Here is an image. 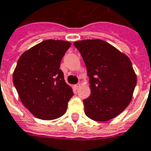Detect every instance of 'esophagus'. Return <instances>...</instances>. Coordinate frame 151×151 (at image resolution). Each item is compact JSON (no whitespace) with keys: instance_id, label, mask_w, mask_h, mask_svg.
Returning <instances> with one entry per match:
<instances>
[{"instance_id":"esophagus-1","label":"esophagus","mask_w":151,"mask_h":151,"mask_svg":"<svg viewBox=\"0 0 151 151\" xmlns=\"http://www.w3.org/2000/svg\"><path fill=\"white\" fill-rule=\"evenodd\" d=\"M79 86H80V85H79V84H77V85H75V86H74V89L78 90V88H79Z\"/></svg>"}]
</instances>
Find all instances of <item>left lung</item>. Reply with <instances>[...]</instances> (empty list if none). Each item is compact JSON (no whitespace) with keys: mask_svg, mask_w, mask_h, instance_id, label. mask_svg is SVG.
<instances>
[{"mask_svg":"<svg viewBox=\"0 0 151 151\" xmlns=\"http://www.w3.org/2000/svg\"><path fill=\"white\" fill-rule=\"evenodd\" d=\"M86 64L91 95L84 99L85 113L105 122L119 115L130 104L137 76L130 59L102 40L73 43Z\"/></svg>","mask_w":151,"mask_h":151,"instance_id":"left-lung-1","label":"left lung"}]
</instances>
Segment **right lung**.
<instances>
[{
    "instance_id": "add662e5",
    "label": "right lung",
    "mask_w": 151,
    "mask_h": 151,
    "mask_svg": "<svg viewBox=\"0 0 151 151\" xmlns=\"http://www.w3.org/2000/svg\"><path fill=\"white\" fill-rule=\"evenodd\" d=\"M71 47L64 40H47L23 52L13 74V82L24 106L36 117L52 120L63 116L73 96L60 69Z\"/></svg>"
}]
</instances>
